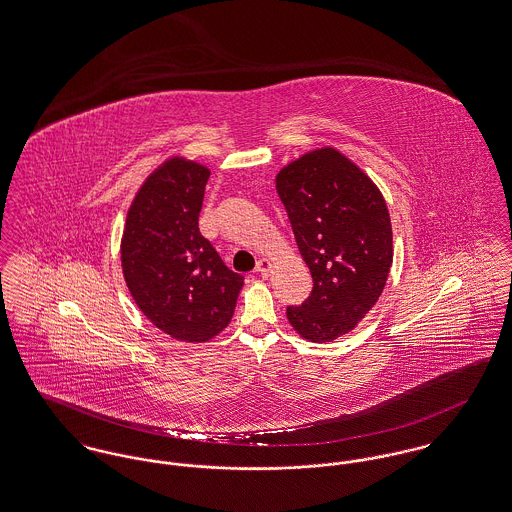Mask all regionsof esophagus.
Returning a JSON list of instances; mask_svg holds the SVG:
<instances>
[{
    "label": "esophagus",
    "mask_w": 512,
    "mask_h": 512,
    "mask_svg": "<svg viewBox=\"0 0 512 512\" xmlns=\"http://www.w3.org/2000/svg\"><path fill=\"white\" fill-rule=\"evenodd\" d=\"M255 271L259 272L263 278H267V276H271L272 271V263L269 259H259V263H257V269Z\"/></svg>",
    "instance_id": "1"
}]
</instances>
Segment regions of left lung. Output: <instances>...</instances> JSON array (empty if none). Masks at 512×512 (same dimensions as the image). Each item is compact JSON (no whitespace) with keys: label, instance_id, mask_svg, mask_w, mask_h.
<instances>
[{"label":"left lung","instance_id":"8db88e82","mask_svg":"<svg viewBox=\"0 0 512 512\" xmlns=\"http://www.w3.org/2000/svg\"><path fill=\"white\" fill-rule=\"evenodd\" d=\"M313 290L288 307L294 331L309 342H332L375 305L392 265L391 216L383 193L342 152H307L276 174Z\"/></svg>","mask_w":512,"mask_h":512}]
</instances>
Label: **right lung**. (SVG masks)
I'll list each match as a JSON object with an SVG mask.
<instances>
[{
    "label": "right lung",
    "mask_w": 512,
    "mask_h": 512,
    "mask_svg": "<svg viewBox=\"0 0 512 512\" xmlns=\"http://www.w3.org/2000/svg\"><path fill=\"white\" fill-rule=\"evenodd\" d=\"M211 170L172 156L143 185L125 218L121 271L143 315L181 342H209L232 321L243 276L199 232Z\"/></svg>",
    "instance_id": "add662e5"
}]
</instances>
